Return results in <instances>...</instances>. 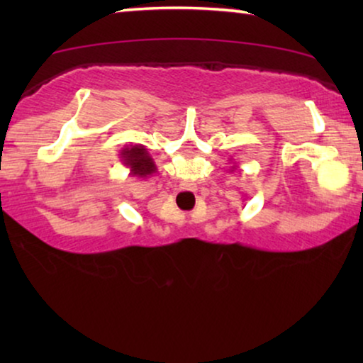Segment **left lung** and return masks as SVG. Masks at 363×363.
Returning a JSON list of instances; mask_svg holds the SVG:
<instances>
[{"mask_svg": "<svg viewBox=\"0 0 363 363\" xmlns=\"http://www.w3.org/2000/svg\"><path fill=\"white\" fill-rule=\"evenodd\" d=\"M235 168H238V167H236V165H233V168H231V172H233V170H235Z\"/></svg>", "mask_w": 363, "mask_h": 363, "instance_id": "1", "label": "left lung"}]
</instances>
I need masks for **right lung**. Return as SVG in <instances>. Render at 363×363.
Listing matches in <instances>:
<instances>
[{
  "label": "right lung",
  "instance_id": "add662e5",
  "mask_svg": "<svg viewBox=\"0 0 363 363\" xmlns=\"http://www.w3.org/2000/svg\"><path fill=\"white\" fill-rule=\"evenodd\" d=\"M118 158L125 165L130 173L128 175L138 177V178H147L152 177L157 173V165L150 157V153L140 143H135V145H127L123 147L121 153H118Z\"/></svg>",
  "mask_w": 363,
  "mask_h": 363
}]
</instances>
